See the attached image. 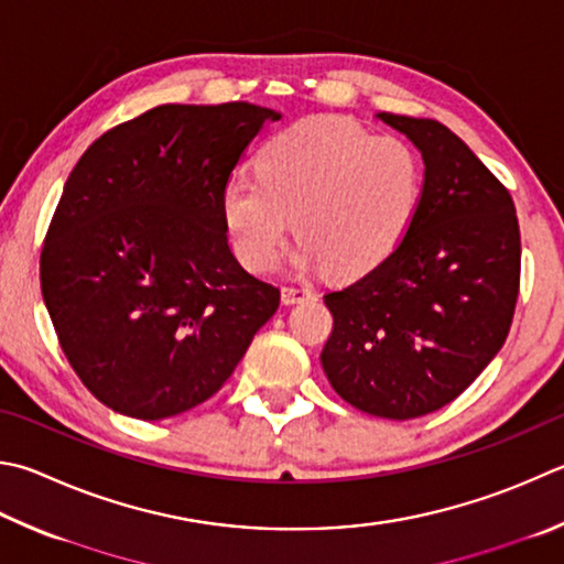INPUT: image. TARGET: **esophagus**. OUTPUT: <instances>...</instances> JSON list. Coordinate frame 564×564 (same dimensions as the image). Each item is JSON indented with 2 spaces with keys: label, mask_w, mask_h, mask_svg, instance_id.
I'll list each match as a JSON object with an SVG mask.
<instances>
[{
  "label": "esophagus",
  "mask_w": 564,
  "mask_h": 564,
  "mask_svg": "<svg viewBox=\"0 0 564 564\" xmlns=\"http://www.w3.org/2000/svg\"><path fill=\"white\" fill-rule=\"evenodd\" d=\"M281 295H283V303L285 305H295V303L311 301L315 293L311 289H303V285H285V289L281 291Z\"/></svg>",
  "instance_id": "1"
}]
</instances>
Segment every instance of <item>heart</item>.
Here are the masks:
<instances>
[{"label": "heart", "instance_id": "obj_1", "mask_svg": "<svg viewBox=\"0 0 564 564\" xmlns=\"http://www.w3.org/2000/svg\"><path fill=\"white\" fill-rule=\"evenodd\" d=\"M256 172L221 194L234 249L253 271L279 263L295 219L305 263L357 279L397 251L422 202L414 150L345 118L293 122L265 142Z\"/></svg>", "mask_w": 564, "mask_h": 564}]
</instances>
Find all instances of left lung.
Here are the masks:
<instances>
[{
	"mask_svg": "<svg viewBox=\"0 0 564 564\" xmlns=\"http://www.w3.org/2000/svg\"><path fill=\"white\" fill-rule=\"evenodd\" d=\"M422 150V202L377 269L325 293L323 370L347 404L416 419L464 392L503 347L520 291V227L506 184L432 118L380 112Z\"/></svg>",
	"mask_w": 564,
	"mask_h": 564,
	"instance_id": "obj_1",
	"label": "left lung"
}]
</instances>
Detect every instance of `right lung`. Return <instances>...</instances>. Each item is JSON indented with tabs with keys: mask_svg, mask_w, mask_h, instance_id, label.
I'll return each mask as SVG.
<instances>
[{
	"mask_svg": "<svg viewBox=\"0 0 564 564\" xmlns=\"http://www.w3.org/2000/svg\"><path fill=\"white\" fill-rule=\"evenodd\" d=\"M271 108L158 106L104 132L41 249L61 350L98 402L167 419L207 402L281 303L227 243L221 194Z\"/></svg>",
	"mask_w": 564,
	"mask_h": 564,
	"instance_id": "add662e5",
	"label": "right lung"
}]
</instances>
